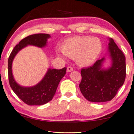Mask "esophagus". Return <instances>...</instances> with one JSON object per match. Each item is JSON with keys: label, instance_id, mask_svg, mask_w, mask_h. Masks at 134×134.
Returning a JSON list of instances; mask_svg holds the SVG:
<instances>
[{"label": "esophagus", "instance_id": "34e87169", "mask_svg": "<svg viewBox=\"0 0 134 134\" xmlns=\"http://www.w3.org/2000/svg\"><path fill=\"white\" fill-rule=\"evenodd\" d=\"M73 71V68L71 67V66H68L67 68V72H71Z\"/></svg>", "mask_w": 134, "mask_h": 134}]
</instances>
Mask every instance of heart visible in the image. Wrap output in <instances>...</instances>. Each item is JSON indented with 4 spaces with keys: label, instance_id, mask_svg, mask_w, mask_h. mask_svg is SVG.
I'll list each match as a JSON object with an SVG mask.
<instances>
[{
    "label": "heart",
    "instance_id": "obj_1",
    "mask_svg": "<svg viewBox=\"0 0 134 134\" xmlns=\"http://www.w3.org/2000/svg\"><path fill=\"white\" fill-rule=\"evenodd\" d=\"M102 50L100 38L86 36H74L66 39L62 45V51L57 49L59 57L65 56L76 60L79 65L88 66L97 60Z\"/></svg>",
    "mask_w": 134,
    "mask_h": 134
}]
</instances>
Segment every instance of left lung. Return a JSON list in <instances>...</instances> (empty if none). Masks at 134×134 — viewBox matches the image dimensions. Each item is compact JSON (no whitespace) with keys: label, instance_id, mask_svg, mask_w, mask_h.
<instances>
[{"label":"left lung","instance_id":"left-lung-1","mask_svg":"<svg viewBox=\"0 0 134 134\" xmlns=\"http://www.w3.org/2000/svg\"><path fill=\"white\" fill-rule=\"evenodd\" d=\"M107 54L94 65L81 70L80 91L86 100L92 102L111 100L123 86L126 77V58L112 38H108ZM109 59L110 66L104 67Z\"/></svg>","mask_w":134,"mask_h":134}]
</instances>
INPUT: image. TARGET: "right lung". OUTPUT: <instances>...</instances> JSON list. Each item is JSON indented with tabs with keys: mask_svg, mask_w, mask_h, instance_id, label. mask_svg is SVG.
<instances>
[{
	"mask_svg": "<svg viewBox=\"0 0 134 134\" xmlns=\"http://www.w3.org/2000/svg\"><path fill=\"white\" fill-rule=\"evenodd\" d=\"M48 34H36L24 38L14 48L8 62V79L11 89L17 97L28 105H43L53 99L62 79L65 76L66 68L61 69L48 68L43 79L32 86H21L14 78L12 71L13 62L15 55L28 45L44 48L47 46Z\"/></svg>",
	"mask_w": 134,
	"mask_h": 134,
	"instance_id": "right-lung-1",
	"label": "right lung"
}]
</instances>
